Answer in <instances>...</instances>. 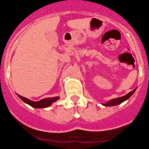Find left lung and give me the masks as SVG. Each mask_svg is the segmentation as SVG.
I'll return each instance as SVG.
<instances>
[{
	"label": "left lung",
	"instance_id": "8db88e82",
	"mask_svg": "<svg viewBox=\"0 0 149 149\" xmlns=\"http://www.w3.org/2000/svg\"><path fill=\"white\" fill-rule=\"evenodd\" d=\"M133 93H134V91L131 92V93H129V94L126 95L124 96V97H122V98H116V99L112 100V101H110V102L105 104H104V106H114V105L119 104L122 103V101H125V100H127V98H130Z\"/></svg>",
	"mask_w": 149,
	"mask_h": 149
}]
</instances>
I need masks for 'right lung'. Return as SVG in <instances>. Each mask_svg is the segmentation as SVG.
Returning a JSON list of instances; mask_svg holds the SVG:
<instances>
[{
  "instance_id": "obj_1",
  "label": "right lung",
  "mask_w": 149,
  "mask_h": 149,
  "mask_svg": "<svg viewBox=\"0 0 149 149\" xmlns=\"http://www.w3.org/2000/svg\"><path fill=\"white\" fill-rule=\"evenodd\" d=\"M21 99L27 103V104L30 105L33 107H35V108H43V107H49L52 104V103L55 102L56 101L60 99L59 97H54V98H45V99L42 100V101H40L39 102H33L31 101H29V100L26 99V98H23V97H20Z\"/></svg>"
}]
</instances>
